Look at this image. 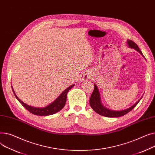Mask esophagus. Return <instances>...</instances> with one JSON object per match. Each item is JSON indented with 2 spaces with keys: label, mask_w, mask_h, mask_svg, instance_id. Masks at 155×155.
<instances>
[{
  "label": "esophagus",
  "mask_w": 155,
  "mask_h": 155,
  "mask_svg": "<svg viewBox=\"0 0 155 155\" xmlns=\"http://www.w3.org/2000/svg\"><path fill=\"white\" fill-rule=\"evenodd\" d=\"M91 76L89 73H84L80 77V81H85L90 78Z\"/></svg>",
  "instance_id": "obj_1"
}]
</instances>
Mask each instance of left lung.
Returning a JSON list of instances; mask_svg holds the SVG:
<instances>
[{
  "label": "left lung",
  "instance_id": "1",
  "mask_svg": "<svg viewBox=\"0 0 155 155\" xmlns=\"http://www.w3.org/2000/svg\"><path fill=\"white\" fill-rule=\"evenodd\" d=\"M127 44H128V45L129 46V48H133L135 50L137 51L138 52H139L141 55L144 57L143 53L141 52V51L140 50L139 47L137 45L135 42H134L133 41L131 40H128L127 41ZM94 91L93 92L91 96L90 99H89V104L91 106V107H92L93 110L97 113V114L105 116V117H120L122 116L125 115L126 114H127L128 113H129L130 111H131L138 104V103L140 102V101L141 100V99L142 98V97L140 98V99H139L138 101L136 102L134 104H133L132 106H131L130 107L126 109V110H121V111H113V110H110L109 109L105 107L101 103V96H100V94L99 92V90L97 89V87L96 86V84L94 85Z\"/></svg>",
  "mask_w": 155,
  "mask_h": 155
}]
</instances>
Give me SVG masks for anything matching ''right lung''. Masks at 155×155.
Segmentation results:
<instances>
[{
    "mask_svg": "<svg viewBox=\"0 0 155 155\" xmlns=\"http://www.w3.org/2000/svg\"><path fill=\"white\" fill-rule=\"evenodd\" d=\"M74 85H72L69 87H68L67 89H66L64 91L58 96V97L52 103L44 107H33L31 106H29L22 102L20 99H19L16 94H15L14 91L12 88V91L17 98V99L20 102V103L31 113L37 115V116H49L58 113V111H61L62 109L65 106L66 102V98H67V94L69 91L74 86Z\"/></svg>",
    "mask_w": 155,
    "mask_h": 155,
    "instance_id": "obj_1",
    "label": "right lung"
}]
</instances>
